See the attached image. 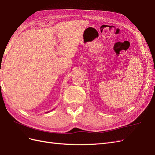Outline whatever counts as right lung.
<instances>
[{
    "instance_id": "obj_1",
    "label": "right lung",
    "mask_w": 155,
    "mask_h": 155,
    "mask_svg": "<svg viewBox=\"0 0 155 155\" xmlns=\"http://www.w3.org/2000/svg\"><path fill=\"white\" fill-rule=\"evenodd\" d=\"M48 112H49V111H48Z\"/></svg>"
}]
</instances>
